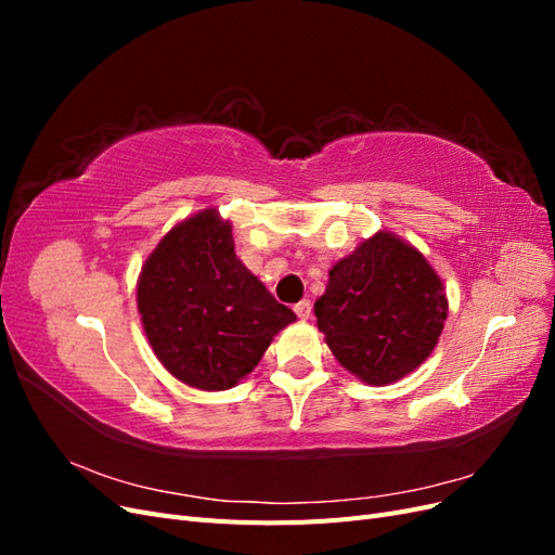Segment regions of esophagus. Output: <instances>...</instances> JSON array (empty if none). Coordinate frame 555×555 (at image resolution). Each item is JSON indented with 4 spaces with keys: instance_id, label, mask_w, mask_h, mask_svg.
I'll use <instances>...</instances> for the list:
<instances>
[{
    "instance_id": "esophagus-1",
    "label": "esophagus",
    "mask_w": 555,
    "mask_h": 555,
    "mask_svg": "<svg viewBox=\"0 0 555 555\" xmlns=\"http://www.w3.org/2000/svg\"><path fill=\"white\" fill-rule=\"evenodd\" d=\"M294 312H296L300 319H310V314H312V304H310L308 298H304V300H300V304L294 306Z\"/></svg>"
}]
</instances>
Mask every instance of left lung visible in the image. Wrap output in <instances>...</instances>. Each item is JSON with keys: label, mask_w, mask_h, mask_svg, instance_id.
Here are the masks:
<instances>
[{"label": "left lung", "mask_w": 555, "mask_h": 555, "mask_svg": "<svg viewBox=\"0 0 555 555\" xmlns=\"http://www.w3.org/2000/svg\"><path fill=\"white\" fill-rule=\"evenodd\" d=\"M447 310L440 275L391 231H377L335 263L314 304L333 357L373 386L398 382L430 357Z\"/></svg>", "instance_id": "1"}]
</instances>
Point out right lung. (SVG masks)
<instances>
[{"instance_id":"1","label":"right lung","mask_w":555,"mask_h":555,"mask_svg":"<svg viewBox=\"0 0 555 555\" xmlns=\"http://www.w3.org/2000/svg\"><path fill=\"white\" fill-rule=\"evenodd\" d=\"M139 312L162 365L201 391H224L255 371L296 314L236 257L215 208L176 224L139 275Z\"/></svg>"}]
</instances>
